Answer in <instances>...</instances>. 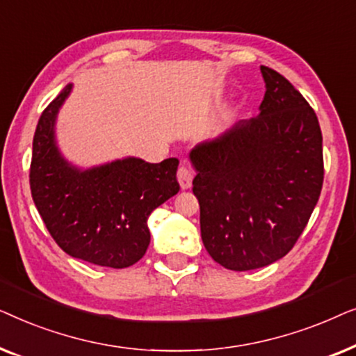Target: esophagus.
<instances>
[{
    "label": "esophagus",
    "mask_w": 356,
    "mask_h": 356,
    "mask_svg": "<svg viewBox=\"0 0 356 356\" xmlns=\"http://www.w3.org/2000/svg\"><path fill=\"white\" fill-rule=\"evenodd\" d=\"M177 178H178V183H179V186H181V189H189V188H191L193 175H191V172H189L186 167H183V165H181V167L178 168Z\"/></svg>",
    "instance_id": "obj_1"
}]
</instances>
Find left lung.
<instances>
[{"label":"left lung","mask_w":356,"mask_h":356,"mask_svg":"<svg viewBox=\"0 0 356 356\" xmlns=\"http://www.w3.org/2000/svg\"><path fill=\"white\" fill-rule=\"evenodd\" d=\"M261 72L259 115L189 152L204 246L218 264L240 272L269 266L293 248L324 179L314 110L279 72Z\"/></svg>","instance_id":"obj_1"}]
</instances>
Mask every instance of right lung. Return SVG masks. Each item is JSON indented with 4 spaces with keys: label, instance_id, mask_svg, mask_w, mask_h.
I'll use <instances>...</instances> for the list:
<instances>
[{
    "label": "right lung",
    "instance_id": "right-lung-1",
    "mask_svg": "<svg viewBox=\"0 0 356 356\" xmlns=\"http://www.w3.org/2000/svg\"><path fill=\"white\" fill-rule=\"evenodd\" d=\"M71 90L67 84L38 120L32 144V199L66 254L123 269L147 251V218L154 209L179 191V162L124 157L92 168L67 162L56 144L55 126Z\"/></svg>",
    "mask_w": 356,
    "mask_h": 356
}]
</instances>
